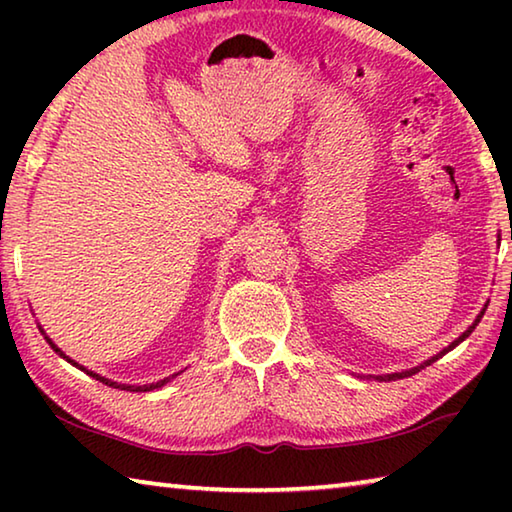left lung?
I'll return each mask as SVG.
<instances>
[{
    "label": "left lung",
    "mask_w": 512,
    "mask_h": 512,
    "mask_svg": "<svg viewBox=\"0 0 512 512\" xmlns=\"http://www.w3.org/2000/svg\"><path fill=\"white\" fill-rule=\"evenodd\" d=\"M510 239H512V237H510ZM483 311H485V309H483ZM483 311H481V314H479V316H476V320H474V323H472L470 327H467V329H465V332H463L461 336H458V339H456L454 343H449V345H447V348H445L443 352H438V354H436V357H431V359H427V361H424V363H420V366H415V368H411V370L393 372V375H384V377H377V379H381V381H391V379H404V377H411V375H415V372H420L422 368H427V366H431V363H433V361H438L440 357H445V354H447L449 350H454L458 343H463V341L467 339V336H470V334L474 332V327H476V325H479V320L483 318Z\"/></svg>",
    "instance_id": "obj_1"
}]
</instances>
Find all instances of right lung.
Segmentation results:
<instances>
[{
  "instance_id": "1",
  "label": "right lung",
  "mask_w": 512,
  "mask_h": 512,
  "mask_svg": "<svg viewBox=\"0 0 512 512\" xmlns=\"http://www.w3.org/2000/svg\"><path fill=\"white\" fill-rule=\"evenodd\" d=\"M40 332H42V329H40ZM45 339H47V343L51 345V348H54L58 354H60V357H63V359H67L69 363H72V366H76V368H81V370H85L83 366H79V363H76V361H72V359H69V357H65V354H63V350H60L58 348V345L54 343V341H51L49 339V336H45ZM85 372H88V375L90 377H94V379H97V381H101V384H106V386H112V388H121V391H131V393H146V391H155V388H162L164 384H167V381H171L173 377H176V375H171V377H164V379H160V381H155V384H144V386H131V384H117V381H110V379H106V377H101V375H97V372H92V370H85Z\"/></svg>"
}]
</instances>
